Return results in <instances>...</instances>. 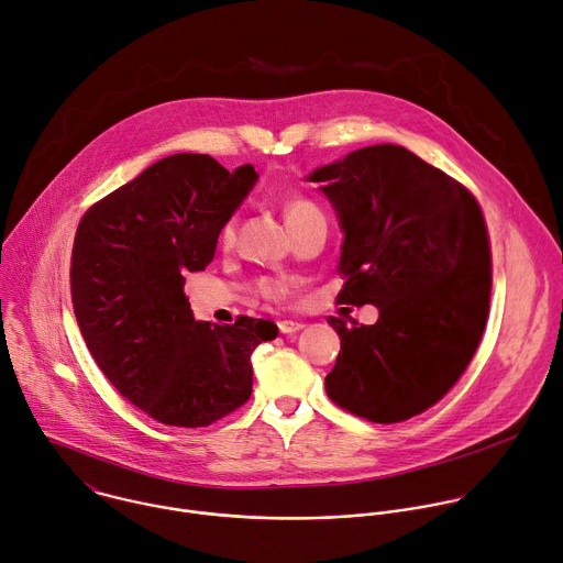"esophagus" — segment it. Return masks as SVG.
<instances>
[{
  "label": "esophagus",
  "instance_id": "34e87169",
  "mask_svg": "<svg viewBox=\"0 0 563 563\" xmlns=\"http://www.w3.org/2000/svg\"><path fill=\"white\" fill-rule=\"evenodd\" d=\"M302 328H305V325L298 323V320H280V323H278L280 334H296V332H300Z\"/></svg>",
  "mask_w": 563,
  "mask_h": 563
}]
</instances>
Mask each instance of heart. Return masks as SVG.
Returning a JSON list of instances; mask_svg holds the SVG:
<instances>
[{
    "label": "heart",
    "instance_id": "b5f03b06",
    "mask_svg": "<svg viewBox=\"0 0 563 563\" xmlns=\"http://www.w3.org/2000/svg\"><path fill=\"white\" fill-rule=\"evenodd\" d=\"M316 211H318V209H316L311 202L302 200V198H291V200L285 205V218H287V222H289V220H298V218L309 216V213H316ZM231 235H233V224L229 222V224L224 227V231H222V238H224V240H231ZM263 291H265V296H269V298H283V296H285V287H283L280 283H274V280L265 283V285H263Z\"/></svg>",
    "mask_w": 563,
    "mask_h": 563
}]
</instances>
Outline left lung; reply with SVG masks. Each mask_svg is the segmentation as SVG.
Masks as SVG:
<instances>
[{
  "label": "left lung",
  "instance_id": "obj_1",
  "mask_svg": "<svg viewBox=\"0 0 563 563\" xmlns=\"http://www.w3.org/2000/svg\"><path fill=\"white\" fill-rule=\"evenodd\" d=\"M343 231L339 302L374 305L341 336L325 376L336 406L374 423L421 415L459 380L486 330L490 247L476 200L398 144H372L313 169Z\"/></svg>",
  "mask_w": 563,
  "mask_h": 563
}]
</instances>
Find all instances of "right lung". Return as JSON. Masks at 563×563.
<instances>
[{
  "instance_id": "add662e5",
  "label": "right lung",
  "mask_w": 563,
  "mask_h": 563,
  "mask_svg": "<svg viewBox=\"0 0 563 563\" xmlns=\"http://www.w3.org/2000/svg\"><path fill=\"white\" fill-rule=\"evenodd\" d=\"M258 180L211 155L176 153L109 194L79 220L70 296L79 332L111 385L151 419L205 428L252 394L254 350L278 336L272 320H196L183 291Z\"/></svg>"
}]
</instances>
